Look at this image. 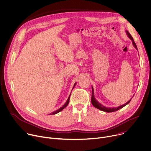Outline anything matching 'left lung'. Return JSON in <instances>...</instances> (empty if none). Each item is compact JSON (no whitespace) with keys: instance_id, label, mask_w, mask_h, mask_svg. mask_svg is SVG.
I'll return each mask as SVG.
<instances>
[{"instance_id":"1","label":"left lung","mask_w":151,"mask_h":151,"mask_svg":"<svg viewBox=\"0 0 151 151\" xmlns=\"http://www.w3.org/2000/svg\"><path fill=\"white\" fill-rule=\"evenodd\" d=\"M126 34H127V36H128V37L132 40V44L134 46V48L137 50V46L132 37V36H131V35L129 33V32L127 31V30H126ZM92 98H91V102H92V105H93V106H95V108L102 111H104V112H115L116 111H118L119 109H120L121 108L124 107L126 105H127L130 102V101L132 100V98H131L127 102H126V104L121 105V106H119L118 107H114V108H109V107H106L105 106H104L103 105H102L101 103H99L97 100L95 98V95H94V89H93V86H92ZM134 96V95H133Z\"/></svg>"}]
</instances>
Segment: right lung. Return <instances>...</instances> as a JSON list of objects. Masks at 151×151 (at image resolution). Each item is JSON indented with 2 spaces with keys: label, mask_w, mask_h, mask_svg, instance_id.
Returning a JSON list of instances; mask_svg holds the SVG:
<instances>
[{
  "label": "right lung",
  "mask_w": 151,
  "mask_h": 151,
  "mask_svg": "<svg viewBox=\"0 0 151 151\" xmlns=\"http://www.w3.org/2000/svg\"><path fill=\"white\" fill-rule=\"evenodd\" d=\"M76 83H76L75 84H74V86H73V89L74 88V87H75V86H76ZM72 89V90H73ZM70 95H71V94L70 95V96H69V97H68V99H67V102L65 103V104L62 106V107H61L59 109H58V110H56V111H54V112H52V113H50L49 115H54V114H57V113H58V112H61L62 110H63L65 107H67V106L68 105V104H69V102H70Z\"/></svg>",
  "instance_id": "obj_1"
}]
</instances>
